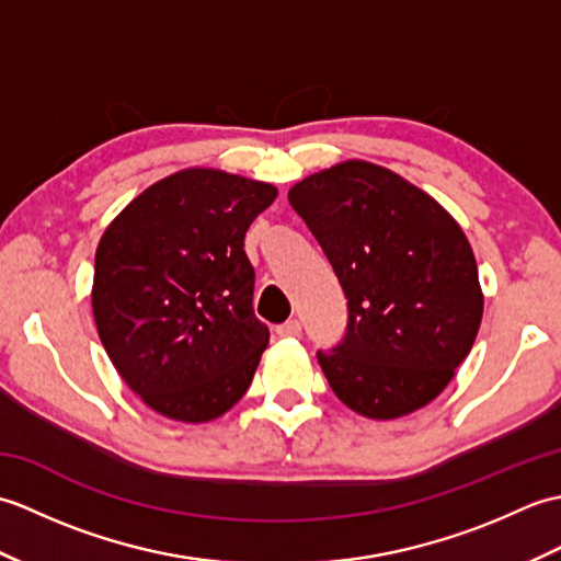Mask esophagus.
I'll return each instance as SVG.
<instances>
[{"mask_svg":"<svg viewBox=\"0 0 561 561\" xmlns=\"http://www.w3.org/2000/svg\"><path fill=\"white\" fill-rule=\"evenodd\" d=\"M277 335L279 337H299L301 335V323H299V320H287V323L277 325Z\"/></svg>","mask_w":561,"mask_h":561,"instance_id":"obj_1","label":"esophagus"}]
</instances>
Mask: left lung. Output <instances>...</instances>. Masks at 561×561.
<instances>
[{
    "mask_svg": "<svg viewBox=\"0 0 561 561\" xmlns=\"http://www.w3.org/2000/svg\"><path fill=\"white\" fill-rule=\"evenodd\" d=\"M289 202L347 296V335L318 352L332 392L368 420L422 410L482 323L478 262L460 224L424 190L362 159L304 178Z\"/></svg>",
    "mask_w": 561,
    "mask_h": 561,
    "instance_id": "1",
    "label": "left lung"
}]
</instances>
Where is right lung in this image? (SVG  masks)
<instances>
[{
	"mask_svg": "<svg viewBox=\"0 0 561 561\" xmlns=\"http://www.w3.org/2000/svg\"><path fill=\"white\" fill-rule=\"evenodd\" d=\"M277 187L183 169L103 231L91 306L117 374L169 420L211 422L245 396L270 330L253 313L245 231Z\"/></svg>",
	"mask_w": 561,
	"mask_h": 561,
	"instance_id": "right-lung-1",
	"label": "right lung"
}]
</instances>
